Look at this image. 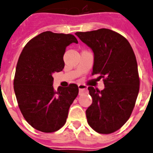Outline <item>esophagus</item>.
Here are the masks:
<instances>
[{"instance_id":"1","label":"esophagus","mask_w":153,"mask_h":153,"mask_svg":"<svg viewBox=\"0 0 153 153\" xmlns=\"http://www.w3.org/2000/svg\"><path fill=\"white\" fill-rule=\"evenodd\" d=\"M78 89H79V93H82V92H86V90H87V86L84 85V84H78Z\"/></svg>"}]
</instances>
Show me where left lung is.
<instances>
[{
  "label": "left lung",
  "mask_w": 153,
  "mask_h": 153,
  "mask_svg": "<svg viewBox=\"0 0 153 153\" xmlns=\"http://www.w3.org/2000/svg\"><path fill=\"white\" fill-rule=\"evenodd\" d=\"M75 35L92 50V75L104 78V89L89 86L92 103L86 110L87 122L95 131L109 134L119 129L132 114L139 92L138 64L127 40L109 29Z\"/></svg>",
  "instance_id": "1"
}]
</instances>
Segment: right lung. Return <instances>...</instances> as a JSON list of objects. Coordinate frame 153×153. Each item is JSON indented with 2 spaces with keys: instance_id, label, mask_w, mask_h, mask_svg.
I'll return each instance as SVG.
<instances>
[{
  "instance_id": "1",
  "label": "right lung",
  "mask_w": 153,
  "mask_h": 153,
  "mask_svg": "<svg viewBox=\"0 0 153 153\" xmlns=\"http://www.w3.org/2000/svg\"><path fill=\"white\" fill-rule=\"evenodd\" d=\"M78 44L70 34H39L29 41L18 59L14 79V90L20 110L32 127L44 132L61 129L70 105L78 94V87L53 88V75L64 67L66 48Z\"/></svg>"
}]
</instances>
